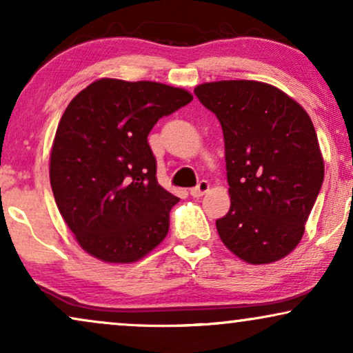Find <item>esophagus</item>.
Here are the masks:
<instances>
[{"label": "esophagus", "mask_w": 353, "mask_h": 353, "mask_svg": "<svg viewBox=\"0 0 353 353\" xmlns=\"http://www.w3.org/2000/svg\"><path fill=\"white\" fill-rule=\"evenodd\" d=\"M207 191H209V183H207L205 180H202V181L197 183V186L191 188L190 192H191L192 197H201V196H204Z\"/></svg>", "instance_id": "34e87169"}]
</instances>
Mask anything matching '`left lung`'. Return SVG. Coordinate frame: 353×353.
<instances>
[{
  "mask_svg": "<svg viewBox=\"0 0 353 353\" xmlns=\"http://www.w3.org/2000/svg\"><path fill=\"white\" fill-rule=\"evenodd\" d=\"M223 130L231 207L220 239L252 265L286 257L301 243L325 178L310 117L281 90L254 80L196 86Z\"/></svg>",
  "mask_w": 353,
  "mask_h": 353,
  "instance_id": "8db88e82",
  "label": "left lung"
}]
</instances>
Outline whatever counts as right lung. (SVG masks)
<instances>
[{"label":"right lung","mask_w":353,"mask_h":353,"mask_svg":"<svg viewBox=\"0 0 353 353\" xmlns=\"http://www.w3.org/2000/svg\"><path fill=\"white\" fill-rule=\"evenodd\" d=\"M191 101L186 90L157 81L101 79L67 105L50 180L62 219L93 257L137 262L167 236L180 199L159 185L148 134Z\"/></svg>","instance_id":"1"}]
</instances>
